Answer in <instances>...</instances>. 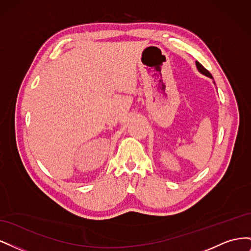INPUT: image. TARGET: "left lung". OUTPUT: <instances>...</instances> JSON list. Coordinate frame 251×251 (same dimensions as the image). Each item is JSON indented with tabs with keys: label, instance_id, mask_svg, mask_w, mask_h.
Masks as SVG:
<instances>
[{
	"label": "left lung",
	"instance_id": "left-lung-1",
	"mask_svg": "<svg viewBox=\"0 0 251 251\" xmlns=\"http://www.w3.org/2000/svg\"><path fill=\"white\" fill-rule=\"evenodd\" d=\"M196 66H197V69H198V71L201 74H203V75H205V76H207V77H209V78L214 80V78H212V76H211V74L206 69H205V68L199 62H196ZM214 83H215V81H214Z\"/></svg>",
	"mask_w": 251,
	"mask_h": 251
}]
</instances>
